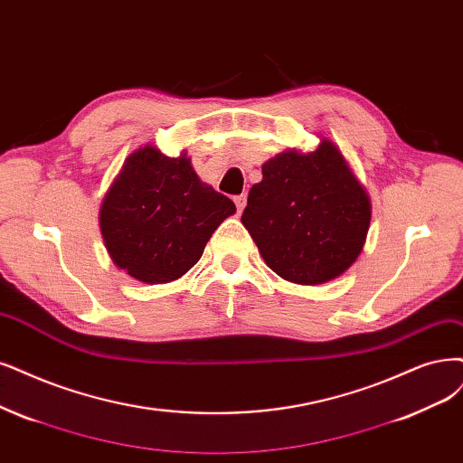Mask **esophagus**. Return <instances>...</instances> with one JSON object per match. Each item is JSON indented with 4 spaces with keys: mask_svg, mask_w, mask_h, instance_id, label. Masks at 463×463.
Returning <instances> with one entry per match:
<instances>
[{
    "mask_svg": "<svg viewBox=\"0 0 463 463\" xmlns=\"http://www.w3.org/2000/svg\"><path fill=\"white\" fill-rule=\"evenodd\" d=\"M234 203H236V210H238V213H242V212H244V208H246V194L234 196Z\"/></svg>",
    "mask_w": 463,
    "mask_h": 463,
    "instance_id": "obj_1",
    "label": "esophagus"
}]
</instances>
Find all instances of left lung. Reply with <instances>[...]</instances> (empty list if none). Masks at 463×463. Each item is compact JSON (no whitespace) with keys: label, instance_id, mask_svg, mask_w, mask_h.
<instances>
[{"label":"left lung","instance_id":"left-lung-1","mask_svg":"<svg viewBox=\"0 0 463 463\" xmlns=\"http://www.w3.org/2000/svg\"><path fill=\"white\" fill-rule=\"evenodd\" d=\"M242 225L269 269L301 286L337 279L361 255L370 196L326 137L313 152L288 148L263 164Z\"/></svg>","mask_w":463,"mask_h":463}]
</instances>
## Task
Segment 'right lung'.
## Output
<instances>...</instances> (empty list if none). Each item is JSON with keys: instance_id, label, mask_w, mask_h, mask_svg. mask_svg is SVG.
I'll list each match as a JSON object with an SVG mask.
<instances>
[{"instance_id": "add662e5", "label": "right lung", "mask_w": 463, "mask_h": 463, "mask_svg": "<svg viewBox=\"0 0 463 463\" xmlns=\"http://www.w3.org/2000/svg\"><path fill=\"white\" fill-rule=\"evenodd\" d=\"M236 212L203 183L186 152L169 158L154 145L129 154L100 203L99 227L112 263L143 284L181 279L213 231Z\"/></svg>"}]
</instances>
